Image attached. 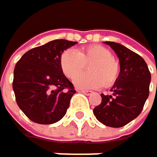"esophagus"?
Here are the masks:
<instances>
[{"instance_id": "esophagus-1", "label": "esophagus", "mask_w": 157, "mask_h": 157, "mask_svg": "<svg viewBox=\"0 0 157 157\" xmlns=\"http://www.w3.org/2000/svg\"><path fill=\"white\" fill-rule=\"evenodd\" d=\"M79 92L83 93V94H85L86 96H90L92 95V91H88V90H78Z\"/></svg>"}]
</instances>
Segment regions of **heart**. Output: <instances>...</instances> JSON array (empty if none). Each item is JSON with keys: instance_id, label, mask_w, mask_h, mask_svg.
<instances>
[{"instance_id": "1", "label": "heart", "mask_w": 157, "mask_h": 157, "mask_svg": "<svg viewBox=\"0 0 157 157\" xmlns=\"http://www.w3.org/2000/svg\"><path fill=\"white\" fill-rule=\"evenodd\" d=\"M89 64L87 74L77 75ZM59 66L68 78H74L79 89H98L112 86L119 76V63L113 58L111 51L102 45H90L83 49L66 50L59 57Z\"/></svg>"}]
</instances>
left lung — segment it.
I'll list each match as a JSON object with an SVG mask.
<instances>
[{
    "instance_id": "left-lung-1",
    "label": "left lung",
    "mask_w": 157,
    "mask_h": 157,
    "mask_svg": "<svg viewBox=\"0 0 157 157\" xmlns=\"http://www.w3.org/2000/svg\"><path fill=\"white\" fill-rule=\"evenodd\" d=\"M104 43L117 54L120 72L111 89L113 95L101 94V103L93 112L102 124L119 128L136 118L143 109L149 97L151 73L145 60L136 53L120 43Z\"/></svg>"
}]
</instances>
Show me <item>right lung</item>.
Instances as JSON below:
<instances>
[{
  "label": "right lung",
  "instance_id": "add662e5",
  "mask_svg": "<svg viewBox=\"0 0 157 157\" xmlns=\"http://www.w3.org/2000/svg\"><path fill=\"white\" fill-rule=\"evenodd\" d=\"M77 43L51 40L27 51L17 62L13 90L18 106L30 120L53 124L65 116L76 91L60 69L59 57Z\"/></svg>",
  "mask_w": 157,
  "mask_h": 157
}]
</instances>
